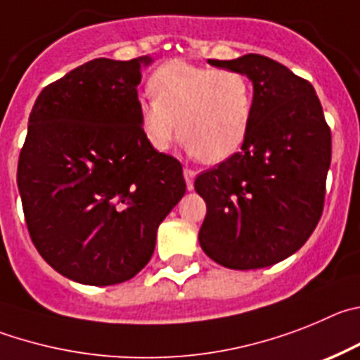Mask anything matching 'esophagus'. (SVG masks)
<instances>
[{
	"label": "esophagus",
	"mask_w": 360,
	"mask_h": 360,
	"mask_svg": "<svg viewBox=\"0 0 360 360\" xmlns=\"http://www.w3.org/2000/svg\"><path fill=\"white\" fill-rule=\"evenodd\" d=\"M195 170H192V168H184V179H186L188 190H193V179H195Z\"/></svg>",
	"instance_id": "1"
}]
</instances>
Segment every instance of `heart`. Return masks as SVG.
I'll return each mask as SVG.
<instances>
[{
    "label": "heart",
    "instance_id": "heart-1",
    "mask_svg": "<svg viewBox=\"0 0 360 360\" xmlns=\"http://www.w3.org/2000/svg\"><path fill=\"white\" fill-rule=\"evenodd\" d=\"M148 93L152 100H141L138 112L154 150L165 152L181 134L200 161L219 163L248 138L255 95L242 71L170 60L152 73Z\"/></svg>",
    "mask_w": 360,
    "mask_h": 360
}]
</instances>
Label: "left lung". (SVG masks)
<instances>
[{
  "label": "left lung",
  "instance_id": "left-lung-1",
  "mask_svg": "<svg viewBox=\"0 0 360 360\" xmlns=\"http://www.w3.org/2000/svg\"><path fill=\"white\" fill-rule=\"evenodd\" d=\"M251 79L255 109L240 152L195 179L206 200L199 244L228 269L269 267L309 240L323 215L332 134L309 80L264 55L208 60Z\"/></svg>",
  "mask_w": 360,
  "mask_h": 360
}]
</instances>
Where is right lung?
<instances>
[{
  "instance_id": "right-lung-1",
  "label": "right lung",
  "mask_w": 360,
  "mask_h": 360,
  "mask_svg": "<svg viewBox=\"0 0 360 360\" xmlns=\"http://www.w3.org/2000/svg\"><path fill=\"white\" fill-rule=\"evenodd\" d=\"M143 55L95 59L44 87L18 163L25 220L39 255L86 285L131 280L158 226L186 192L176 158L148 145L138 112Z\"/></svg>"
}]
</instances>
